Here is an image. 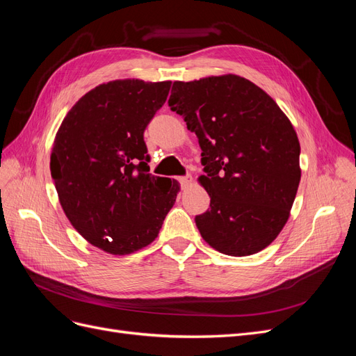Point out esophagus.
Returning <instances> with one entry per match:
<instances>
[{
  "label": "esophagus",
  "mask_w": 356,
  "mask_h": 356,
  "mask_svg": "<svg viewBox=\"0 0 356 356\" xmlns=\"http://www.w3.org/2000/svg\"><path fill=\"white\" fill-rule=\"evenodd\" d=\"M178 181H179V184H181V187H182V188H187V187L191 184L193 178H191L190 175H186V177H181Z\"/></svg>",
  "instance_id": "obj_1"
}]
</instances>
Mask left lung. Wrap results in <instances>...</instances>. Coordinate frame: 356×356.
I'll return each mask as SVG.
<instances>
[{"mask_svg": "<svg viewBox=\"0 0 356 356\" xmlns=\"http://www.w3.org/2000/svg\"><path fill=\"white\" fill-rule=\"evenodd\" d=\"M195 132L211 197L196 225L213 250L252 255L288 221L300 184L293 124L263 89L239 75L175 81L168 101Z\"/></svg>", "mask_w": 356, "mask_h": 356, "instance_id": "obj_1", "label": "left lung"}]
</instances>
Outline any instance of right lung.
I'll return each instance as SVG.
<instances>
[{"mask_svg":"<svg viewBox=\"0 0 356 356\" xmlns=\"http://www.w3.org/2000/svg\"><path fill=\"white\" fill-rule=\"evenodd\" d=\"M170 81L115 80L75 104L50 156L62 209L89 243L124 255L152 243L174 207L175 179L149 174L144 132Z\"/></svg>","mask_w":356,"mask_h":356,"instance_id":"right-lung-1","label":"right lung"}]
</instances>
